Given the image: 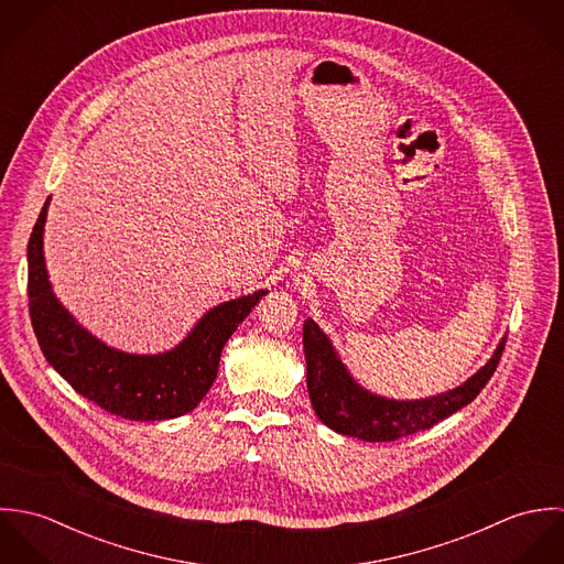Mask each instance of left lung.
Wrapping results in <instances>:
<instances>
[{
  "mask_svg": "<svg viewBox=\"0 0 564 564\" xmlns=\"http://www.w3.org/2000/svg\"><path fill=\"white\" fill-rule=\"evenodd\" d=\"M506 336L497 343L490 360L460 387L421 400H391L360 387L329 336L311 317L304 322L306 384L311 403L329 430L369 443H387L430 430L438 421L474 402L497 369Z\"/></svg>",
  "mask_w": 564,
  "mask_h": 564,
  "instance_id": "obj_1",
  "label": "left lung"
}]
</instances>
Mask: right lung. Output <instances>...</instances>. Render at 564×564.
Wrapping results in <instances>:
<instances>
[{
  "label": "right lung",
  "instance_id": "obj_1",
  "mask_svg": "<svg viewBox=\"0 0 564 564\" xmlns=\"http://www.w3.org/2000/svg\"><path fill=\"white\" fill-rule=\"evenodd\" d=\"M50 197L28 242L30 319L45 360L88 402L132 421L175 419L206 398L221 349L267 289L210 308L161 354H130L90 334L56 297L43 253Z\"/></svg>",
  "mask_w": 564,
  "mask_h": 564
}]
</instances>
